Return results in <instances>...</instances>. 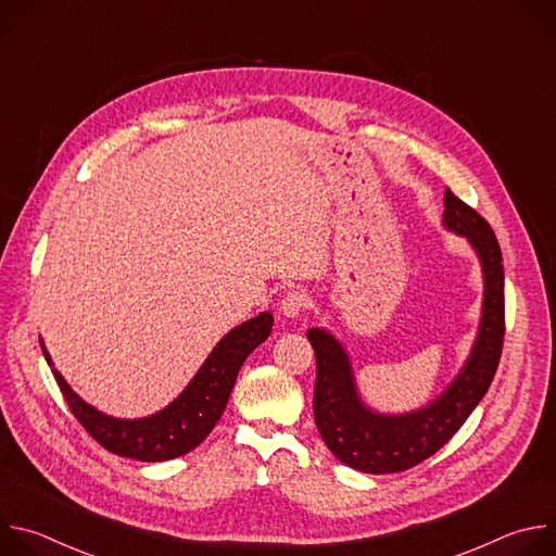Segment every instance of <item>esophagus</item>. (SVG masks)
<instances>
[{"label":"esophagus","mask_w":556,"mask_h":556,"mask_svg":"<svg viewBox=\"0 0 556 556\" xmlns=\"http://www.w3.org/2000/svg\"><path fill=\"white\" fill-rule=\"evenodd\" d=\"M307 294L301 290H290L283 299H281V314L288 316V319H296L301 316V312L307 307Z\"/></svg>","instance_id":"esophagus-1"}]
</instances>
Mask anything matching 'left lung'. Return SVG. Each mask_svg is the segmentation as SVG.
<instances>
[{"instance_id":"8db88e82","label":"left lung","mask_w":556,"mask_h":556,"mask_svg":"<svg viewBox=\"0 0 556 556\" xmlns=\"http://www.w3.org/2000/svg\"><path fill=\"white\" fill-rule=\"evenodd\" d=\"M444 226L470 242L484 273L480 332L457 378L425 409L382 416L358 399L343 345L326 330L307 339L316 356L314 422L328 448L363 472H401L440 451L480 405L497 371L504 345V264L491 224L451 189L444 191Z\"/></svg>"}]
</instances>
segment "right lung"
<instances>
[{
	"label": "right lung",
	"mask_w": 556,
	"mask_h": 556,
	"mask_svg": "<svg viewBox=\"0 0 556 556\" xmlns=\"http://www.w3.org/2000/svg\"><path fill=\"white\" fill-rule=\"evenodd\" d=\"M270 330V312H262L255 319L232 328L213 348L200 371L172 405L138 420H121L101 414L78 399L56 369H52V374L74 418L103 448L140 462H165L193 451L213 431L226 409L240 367L249 354L268 339ZM43 356L48 365H52L46 348Z\"/></svg>",
	"instance_id": "right-lung-1"
}]
</instances>
